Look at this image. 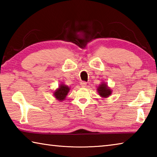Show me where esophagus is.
Wrapping results in <instances>:
<instances>
[{"label":"esophagus","mask_w":157,"mask_h":157,"mask_svg":"<svg viewBox=\"0 0 157 157\" xmlns=\"http://www.w3.org/2000/svg\"><path fill=\"white\" fill-rule=\"evenodd\" d=\"M86 84H87V83L86 82H80V85H81L82 87H86Z\"/></svg>","instance_id":"34e87169"}]
</instances>
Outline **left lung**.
<instances>
[{
	"instance_id": "obj_1",
	"label": "left lung",
	"mask_w": 157,
	"mask_h": 157,
	"mask_svg": "<svg viewBox=\"0 0 157 157\" xmlns=\"http://www.w3.org/2000/svg\"><path fill=\"white\" fill-rule=\"evenodd\" d=\"M98 91L101 97L107 98L109 96V95H111V91H112L109 89V88H108L107 84L103 83L101 84L100 86L98 87Z\"/></svg>"
}]
</instances>
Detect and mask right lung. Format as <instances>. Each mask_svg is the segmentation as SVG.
I'll list each match as a JSON object with an SVG mask.
<instances>
[{
  "mask_svg": "<svg viewBox=\"0 0 157 157\" xmlns=\"http://www.w3.org/2000/svg\"><path fill=\"white\" fill-rule=\"evenodd\" d=\"M69 90H70V89H69L68 86L63 84H61L59 89H57L54 93L55 97L59 101L63 100L65 99L66 95L69 92Z\"/></svg>",
  "mask_w": 157,
  "mask_h": 157,
  "instance_id": "add662e5",
  "label": "right lung"
}]
</instances>
